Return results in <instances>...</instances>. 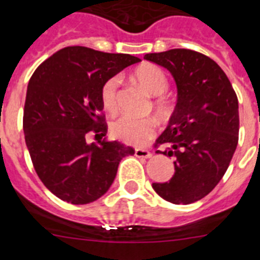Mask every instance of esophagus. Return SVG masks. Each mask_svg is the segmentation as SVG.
I'll list each match as a JSON object with an SVG mask.
<instances>
[{
	"instance_id": "esophagus-1",
	"label": "esophagus",
	"mask_w": 260,
	"mask_h": 260,
	"mask_svg": "<svg viewBox=\"0 0 260 260\" xmlns=\"http://www.w3.org/2000/svg\"><path fill=\"white\" fill-rule=\"evenodd\" d=\"M135 155L137 156V158H150L153 154L149 150H146V149H136Z\"/></svg>"
}]
</instances>
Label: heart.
Masks as SVG:
<instances>
[{"label": "heart", "instance_id": "1", "mask_svg": "<svg viewBox=\"0 0 260 260\" xmlns=\"http://www.w3.org/2000/svg\"><path fill=\"white\" fill-rule=\"evenodd\" d=\"M133 78L139 81L145 90L151 95H160L167 90L168 79L162 69L155 64L145 63L135 70ZM120 79L110 78L101 89L102 106L109 113L118 110V89ZM154 110L159 118L166 119L171 115L172 105L166 97H159L154 101ZM110 132L115 139L131 145H144L155 133V125L150 119H136L123 115L110 124Z\"/></svg>", "mask_w": 260, "mask_h": 260}]
</instances>
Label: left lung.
Here are the masks:
<instances>
[{"label":"left lung","mask_w":260,"mask_h":260,"mask_svg":"<svg viewBox=\"0 0 260 260\" xmlns=\"http://www.w3.org/2000/svg\"><path fill=\"white\" fill-rule=\"evenodd\" d=\"M145 59L171 72L177 104L168 125L156 139L174 156L175 174L153 189L175 205L206 197L225 174L238 144V100L225 72L215 60L189 49L150 53Z\"/></svg>","instance_id":"left-lung-1"}]
</instances>
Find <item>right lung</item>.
<instances>
[{
  "mask_svg": "<svg viewBox=\"0 0 260 260\" xmlns=\"http://www.w3.org/2000/svg\"><path fill=\"white\" fill-rule=\"evenodd\" d=\"M129 54L67 46L43 62L27 86L23 131L40 180L72 205L94 202L110 189L124 156L135 154L119 141H102L101 89L110 78L140 62ZM89 133L100 135L86 142Z\"/></svg>",
  "mask_w": 260,
  "mask_h": 260,
  "instance_id": "add662e5",
  "label": "right lung"
}]
</instances>
